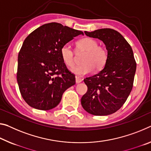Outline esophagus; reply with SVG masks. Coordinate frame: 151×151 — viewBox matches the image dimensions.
Wrapping results in <instances>:
<instances>
[{"label":"esophagus","mask_w":151,"mask_h":151,"mask_svg":"<svg viewBox=\"0 0 151 151\" xmlns=\"http://www.w3.org/2000/svg\"><path fill=\"white\" fill-rule=\"evenodd\" d=\"M75 81H76V83H80L82 82V79H81V78L78 77V76H76L75 77Z\"/></svg>","instance_id":"obj_1"}]
</instances>
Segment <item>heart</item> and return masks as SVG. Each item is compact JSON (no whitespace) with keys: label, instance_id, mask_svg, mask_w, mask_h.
Returning a JSON list of instances; mask_svg holds the SVG:
<instances>
[{"label":"heart","instance_id":"b5f03b06","mask_svg":"<svg viewBox=\"0 0 151 151\" xmlns=\"http://www.w3.org/2000/svg\"><path fill=\"white\" fill-rule=\"evenodd\" d=\"M76 50L84 51L86 55L83 60V64L76 66L70 71L77 76H84L95 71L101 70L106 65L107 60V51L105 47L98 45L96 40L92 38L85 37L76 42ZM60 56L66 66L72 67L74 65V53L70 46L64 45L60 48Z\"/></svg>","mask_w":151,"mask_h":151}]
</instances>
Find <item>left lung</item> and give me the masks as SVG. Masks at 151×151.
<instances>
[{
  "instance_id": "8db88e82",
  "label": "left lung",
  "mask_w": 151,
  "mask_h": 151,
  "mask_svg": "<svg viewBox=\"0 0 151 151\" xmlns=\"http://www.w3.org/2000/svg\"><path fill=\"white\" fill-rule=\"evenodd\" d=\"M85 33L104 42L108 56L103 70L84 79L88 90L81 105L88 114L107 116L120 109L132 88L136 69L133 51L125 38L112 29Z\"/></svg>"
}]
</instances>
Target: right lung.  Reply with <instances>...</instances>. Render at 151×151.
I'll use <instances>...</instances> for the list:
<instances>
[{
	"mask_svg": "<svg viewBox=\"0 0 151 151\" xmlns=\"http://www.w3.org/2000/svg\"><path fill=\"white\" fill-rule=\"evenodd\" d=\"M58 23L44 24L24 40L18 55L17 83L29 106L40 110L54 108L64 92L75 84V75L67 69L60 48L78 35Z\"/></svg>",
	"mask_w": 151,
	"mask_h": 151,
	"instance_id": "right-lung-1",
	"label": "right lung"
}]
</instances>
